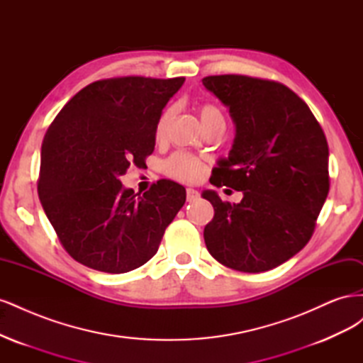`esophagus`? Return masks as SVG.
<instances>
[{
    "label": "esophagus",
    "mask_w": 363,
    "mask_h": 363,
    "mask_svg": "<svg viewBox=\"0 0 363 363\" xmlns=\"http://www.w3.org/2000/svg\"><path fill=\"white\" fill-rule=\"evenodd\" d=\"M199 199H200V194H199V191H195V189H192V188H188V189H186V200H188L189 203L196 201Z\"/></svg>",
    "instance_id": "esophagus-1"
}]
</instances>
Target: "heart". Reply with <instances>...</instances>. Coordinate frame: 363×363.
I'll use <instances>...</instances> for the list:
<instances>
[{"label": "heart", "mask_w": 363, "mask_h": 363, "mask_svg": "<svg viewBox=\"0 0 363 363\" xmlns=\"http://www.w3.org/2000/svg\"><path fill=\"white\" fill-rule=\"evenodd\" d=\"M171 115H172V111L171 108H167V111H164L159 116L157 124H156V138L157 139L163 138L164 131H167ZM200 119H201V124L206 125L211 123V121L223 119V113L219 112V108L215 107L213 104H201L200 106ZM163 171L172 179L191 182V180H196L200 177L203 172V164L196 159H194L192 156L186 155V152H175V155H172L169 159L164 160Z\"/></svg>", "instance_id": "obj_1"}]
</instances>
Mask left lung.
<instances>
[{
    "label": "left lung",
    "mask_w": 363,
    "mask_h": 363,
    "mask_svg": "<svg viewBox=\"0 0 363 363\" xmlns=\"http://www.w3.org/2000/svg\"><path fill=\"white\" fill-rule=\"evenodd\" d=\"M203 84L228 107L235 139L211 183L242 191L224 203L204 191L215 215L204 227L208 252L224 267L263 272L304 248L328 194V145L301 98L277 82L211 75Z\"/></svg>",
    "instance_id": "left-lung-1"
}]
</instances>
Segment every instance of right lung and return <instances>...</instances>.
<instances>
[{"label": "right lung", "mask_w": 363, "mask_h": 363, "mask_svg": "<svg viewBox=\"0 0 363 363\" xmlns=\"http://www.w3.org/2000/svg\"><path fill=\"white\" fill-rule=\"evenodd\" d=\"M184 77H119L91 83L52 121L40 151L39 200L62 245L96 271L136 269L157 252L186 201L159 180L144 195L119 177L155 151L156 124Z\"/></svg>", "instance_id": "1"}]
</instances>
